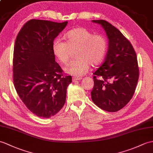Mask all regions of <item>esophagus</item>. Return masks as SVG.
<instances>
[{
	"label": "esophagus",
	"instance_id": "esophagus-1",
	"mask_svg": "<svg viewBox=\"0 0 153 153\" xmlns=\"http://www.w3.org/2000/svg\"><path fill=\"white\" fill-rule=\"evenodd\" d=\"M82 78L81 77H73L72 78V80L73 81H78V80H81Z\"/></svg>",
	"mask_w": 153,
	"mask_h": 153
}]
</instances>
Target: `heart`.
<instances>
[{"instance_id": "1", "label": "heart", "mask_w": 153, "mask_h": 153, "mask_svg": "<svg viewBox=\"0 0 153 153\" xmlns=\"http://www.w3.org/2000/svg\"><path fill=\"white\" fill-rule=\"evenodd\" d=\"M66 42L56 38L53 42L54 55L63 65L68 63L72 51L76 50V59L65 68L70 75L79 77L86 74L92 66L103 61L108 50V41L104 35L94 34L87 28L78 27L65 34Z\"/></svg>"}]
</instances>
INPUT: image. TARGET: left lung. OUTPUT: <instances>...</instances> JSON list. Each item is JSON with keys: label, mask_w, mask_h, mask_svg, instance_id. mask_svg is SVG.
I'll list each match as a JSON object with an SVG mask.
<instances>
[{"label": "left lung", "mask_w": 153, "mask_h": 153, "mask_svg": "<svg viewBox=\"0 0 153 153\" xmlns=\"http://www.w3.org/2000/svg\"><path fill=\"white\" fill-rule=\"evenodd\" d=\"M100 24L109 39L104 63L94 74L92 100L100 109L116 112L130 102L139 79L136 53L132 44L119 29L105 20H93Z\"/></svg>", "instance_id": "obj_1"}]
</instances>
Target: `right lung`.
Returning <instances> with one entry per match:
<instances>
[{
	"mask_svg": "<svg viewBox=\"0 0 153 153\" xmlns=\"http://www.w3.org/2000/svg\"><path fill=\"white\" fill-rule=\"evenodd\" d=\"M62 23L30 19L16 37L13 49V79L17 94L30 111L49 118L66 102L72 76L55 62L53 42L66 26Z\"/></svg>",
	"mask_w": 153,
	"mask_h": 153,
	"instance_id": "obj_1",
	"label": "right lung"
}]
</instances>
